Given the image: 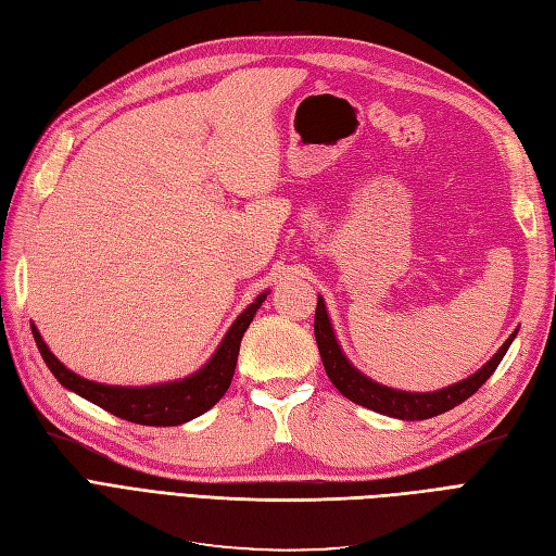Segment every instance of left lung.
Returning a JSON list of instances; mask_svg holds the SVG:
<instances>
[{
    "instance_id": "obj_1",
    "label": "left lung",
    "mask_w": 556,
    "mask_h": 556,
    "mask_svg": "<svg viewBox=\"0 0 556 556\" xmlns=\"http://www.w3.org/2000/svg\"><path fill=\"white\" fill-rule=\"evenodd\" d=\"M517 329L508 336L506 343H503L494 357L486 362L482 368L473 376H468L459 382L447 384L443 390L435 392H406V390H394V387L380 384L364 376L357 366H352L350 359L343 355V350L339 345V339L333 333V325L329 319L325 299L317 294V308H315V341L319 357H323L325 371L329 380L333 382L336 390H339L345 399L352 403H359V406L387 415V417H396V419H408V422H415V419H429L441 413L452 410L454 406H459L468 396H473L480 387L486 382L501 359L506 357V352L510 343L515 341Z\"/></svg>"
}]
</instances>
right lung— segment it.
<instances>
[{
	"instance_id": "obj_1",
	"label": "right lung",
	"mask_w": 556,
	"mask_h": 556,
	"mask_svg": "<svg viewBox=\"0 0 556 556\" xmlns=\"http://www.w3.org/2000/svg\"><path fill=\"white\" fill-rule=\"evenodd\" d=\"M268 290L262 292L252 304L233 319V325L227 329L225 339L213 352V357L188 378L143 384V387H123V384H104L83 378L70 371L50 348L41 339L39 329L31 323V333H35L37 348L50 374L58 378L66 390L88 399L94 406L109 410L115 417H123L127 422L148 425V427H178L190 422V419L211 410L217 401L229 390L233 368H237L239 348L245 329L250 327L252 317L264 304Z\"/></svg>"
}]
</instances>
